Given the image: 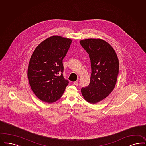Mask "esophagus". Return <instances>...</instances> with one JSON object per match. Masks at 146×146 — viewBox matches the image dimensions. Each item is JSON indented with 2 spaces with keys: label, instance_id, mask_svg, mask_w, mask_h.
<instances>
[{
  "label": "esophagus",
  "instance_id": "34e87169",
  "mask_svg": "<svg viewBox=\"0 0 146 146\" xmlns=\"http://www.w3.org/2000/svg\"><path fill=\"white\" fill-rule=\"evenodd\" d=\"M78 81H75V82H73V83H72L73 85H74V86H77V85H78Z\"/></svg>",
  "mask_w": 146,
  "mask_h": 146
}]
</instances>
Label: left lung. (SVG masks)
Wrapping results in <instances>:
<instances>
[{
	"label": "left lung",
	"mask_w": 146,
	"mask_h": 146,
	"mask_svg": "<svg viewBox=\"0 0 146 146\" xmlns=\"http://www.w3.org/2000/svg\"><path fill=\"white\" fill-rule=\"evenodd\" d=\"M80 43L89 54L92 68L90 83L82 87L81 92L86 101L94 104L113 90L119 74V60L112 46L103 40L86 39Z\"/></svg>",
	"instance_id": "obj_1"
}]
</instances>
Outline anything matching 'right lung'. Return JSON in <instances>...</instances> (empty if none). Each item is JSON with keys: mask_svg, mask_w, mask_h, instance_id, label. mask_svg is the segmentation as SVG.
Returning <instances> with one entry per match:
<instances>
[{"mask_svg": "<svg viewBox=\"0 0 146 146\" xmlns=\"http://www.w3.org/2000/svg\"><path fill=\"white\" fill-rule=\"evenodd\" d=\"M71 42L68 38L50 37L38 45L31 57L27 69L29 82L33 92L44 102L57 101L69 83L63 76V60Z\"/></svg>", "mask_w": 146, "mask_h": 146, "instance_id": "right-lung-1", "label": "right lung"}]
</instances>
